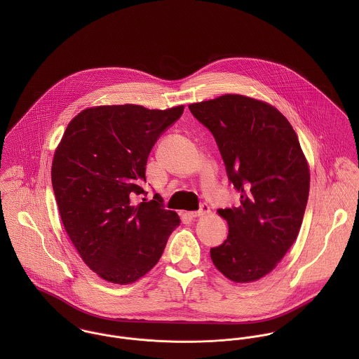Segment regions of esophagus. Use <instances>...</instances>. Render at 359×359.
Instances as JSON below:
<instances>
[{
	"label": "esophagus",
	"instance_id": "esophagus-1",
	"mask_svg": "<svg viewBox=\"0 0 359 359\" xmlns=\"http://www.w3.org/2000/svg\"><path fill=\"white\" fill-rule=\"evenodd\" d=\"M210 211H211L210 207L205 203V205H201V210H198V211H189V212H187V215L191 217V218H196V217H202V215L208 214Z\"/></svg>",
	"mask_w": 359,
	"mask_h": 359
}]
</instances>
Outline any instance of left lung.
Masks as SVG:
<instances>
[{
  "label": "left lung",
  "mask_w": 359,
  "mask_h": 359,
  "mask_svg": "<svg viewBox=\"0 0 359 359\" xmlns=\"http://www.w3.org/2000/svg\"><path fill=\"white\" fill-rule=\"evenodd\" d=\"M189 110L214 135L241 192V205L218 210L229 233L210 250L212 264L235 283L256 282L297 239L309 192L307 158L289 120L269 103L225 94Z\"/></svg>",
  "instance_id": "obj_1"
}]
</instances>
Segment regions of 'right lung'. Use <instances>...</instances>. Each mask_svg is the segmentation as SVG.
<instances>
[{
  "label": "right lung",
  "mask_w": 359,
  "mask_h": 359,
  "mask_svg": "<svg viewBox=\"0 0 359 359\" xmlns=\"http://www.w3.org/2000/svg\"><path fill=\"white\" fill-rule=\"evenodd\" d=\"M165 110L103 104L80 111L55 149L51 180L63 226L83 261L103 280L130 285L148 273L180 225L160 195L145 194V165L160 134L181 117Z\"/></svg>",
  "instance_id": "obj_1"
}]
</instances>
